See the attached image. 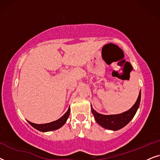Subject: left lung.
I'll list each match as a JSON object with an SVG mask.
<instances>
[{
  "label": "left lung",
  "instance_id": "left-lung-1",
  "mask_svg": "<svg viewBox=\"0 0 160 160\" xmlns=\"http://www.w3.org/2000/svg\"><path fill=\"white\" fill-rule=\"evenodd\" d=\"M140 98H141V93H139V96L137 101L132 107L127 111L121 114L117 115H102L98 113L91 107V111L94 116L95 120L99 123L100 126L104 128L110 129V130H118L123 127H125L130 121L137 112L140 106Z\"/></svg>",
  "mask_w": 160,
  "mask_h": 160
}]
</instances>
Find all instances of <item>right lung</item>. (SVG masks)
Listing matches in <instances>:
<instances>
[{"label":"right lung","mask_w":160,"mask_h":160,"mask_svg":"<svg viewBox=\"0 0 160 160\" xmlns=\"http://www.w3.org/2000/svg\"><path fill=\"white\" fill-rule=\"evenodd\" d=\"M70 114V108H69L67 112L63 115V116L60 118L58 120L52 121V122L48 123H44V124H37V123H33L28 121V123L31 125L33 128L37 129V130L41 131V132H49V131H52L55 130V129H58L61 128L63 124L66 123L67 118H69Z\"/></svg>","instance_id":"right-lung-1"}]
</instances>
